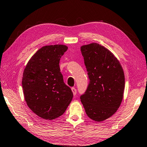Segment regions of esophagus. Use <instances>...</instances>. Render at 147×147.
<instances>
[{"label": "esophagus", "instance_id": "obj_1", "mask_svg": "<svg viewBox=\"0 0 147 147\" xmlns=\"http://www.w3.org/2000/svg\"><path fill=\"white\" fill-rule=\"evenodd\" d=\"M71 90H72V92H73V95H76V88L73 87V88H71Z\"/></svg>", "mask_w": 147, "mask_h": 147}]
</instances>
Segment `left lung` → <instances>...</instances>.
Wrapping results in <instances>:
<instances>
[{
    "label": "left lung",
    "mask_w": 147,
    "mask_h": 147,
    "mask_svg": "<svg viewBox=\"0 0 147 147\" xmlns=\"http://www.w3.org/2000/svg\"><path fill=\"white\" fill-rule=\"evenodd\" d=\"M90 84L80 96L86 115L95 122L111 117L124 97V73L120 61L104 46L91 43L80 47Z\"/></svg>",
    "instance_id": "8db88e82"
}]
</instances>
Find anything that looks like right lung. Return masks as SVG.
<instances>
[{
	"label": "right lung",
	"mask_w": 147,
	"mask_h": 147,
	"mask_svg": "<svg viewBox=\"0 0 147 147\" xmlns=\"http://www.w3.org/2000/svg\"><path fill=\"white\" fill-rule=\"evenodd\" d=\"M68 47L62 44L45 46L32 55L22 78L25 100L29 109L45 120L63 114L73 97L63 82L59 61Z\"/></svg>",
	"instance_id": "1"
}]
</instances>
